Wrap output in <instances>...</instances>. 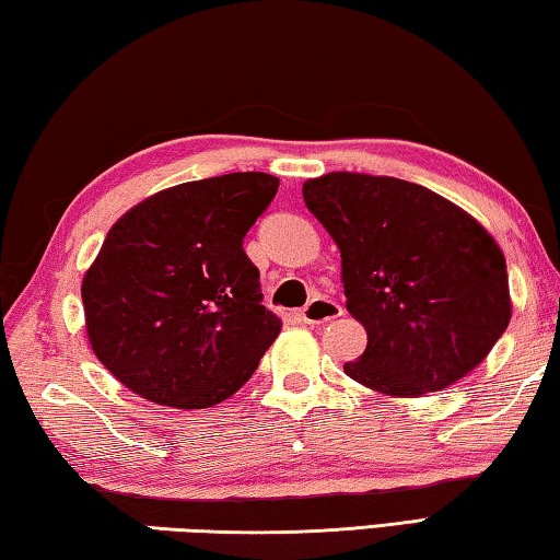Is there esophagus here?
<instances>
[{"label": "esophagus", "mask_w": 560, "mask_h": 560, "mask_svg": "<svg viewBox=\"0 0 560 560\" xmlns=\"http://www.w3.org/2000/svg\"><path fill=\"white\" fill-rule=\"evenodd\" d=\"M341 315H345V310H341L337 302L329 298L310 300L307 305L300 310V319L305 322V325H327V322L337 319Z\"/></svg>", "instance_id": "esophagus-1"}]
</instances>
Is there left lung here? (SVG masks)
Listing matches in <instances>:
<instances>
[{
    "instance_id": "left-lung-1",
    "label": "left lung",
    "mask_w": 560,
    "mask_h": 560,
    "mask_svg": "<svg viewBox=\"0 0 560 560\" xmlns=\"http://www.w3.org/2000/svg\"><path fill=\"white\" fill-rule=\"evenodd\" d=\"M302 196L337 243L347 310L369 335L347 376L416 398L485 361L512 302L504 255L472 215L394 176L331 172Z\"/></svg>"
}]
</instances>
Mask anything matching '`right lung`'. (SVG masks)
<instances>
[{"instance_id": "obj_1", "label": "right lung", "mask_w": 560, "mask_h": 560, "mask_svg": "<svg viewBox=\"0 0 560 560\" xmlns=\"http://www.w3.org/2000/svg\"><path fill=\"white\" fill-rule=\"evenodd\" d=\"M278 176L235 172L150 196L117 221L83 278L95 357L137 396L211 408L233 396L280 335L243 238Z\"/></svg>"}]
</instances>
